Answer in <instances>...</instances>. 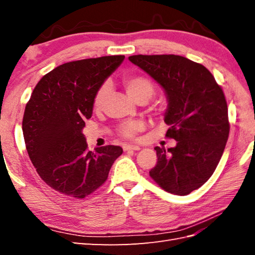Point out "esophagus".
Here are the masks:
<instances>
[{"label": "esophagus", "instance_id": "obj_1", "mask_svg": "<svg viewBox=\"0 0 255 255\" xmlns=\"http://www.w3.org/2000/svg\"><path fill=\"white\" fill-rule=\"evenodd\" d=\"M124 151H138L141 148L139 147V145H131V144H124L123 147Z\"/></svg>", "mask_w": 255, "mask_h": 255}]
</instances>
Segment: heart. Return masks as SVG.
Returning a JSON list of instances; mask_svg holds the SVG:
<instances>
[{
	"label": "heart",
	"mask_w": 255,
	"mask_h": 255,
	"mask_svg": "<svg viewBox=\"0 0 255 255\" xmlns=\"http://www.w3.org/2000/svg\"><path fill=\"white\" fill-rule=\"evenodd\" d=\"M124 85L126 88L128 95L133 99L134 101L138 99H147L149 100L154 93V84L149 78L140 74H132L129 77L125 78ZM110 93V85L108 83H103L99 89L96 90L94 99H93V106L95 110H100L102 105L104 104L106 97ZM143 125L141 122L138 121H130L126 122L121 125L118 131L123 138L132 139L136 132L141 130Z\"/></svg>",
	"instance_id": "b5f03b06"
}]
</instances>
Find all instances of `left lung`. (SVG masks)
Returning <instances> with one entry per match:
<instances>
[{
    "instance_id": "obj_1",
    "label": "left lung",
    "mask_w": 255,
    "mask_h": 255,
    "mask_svg": "<svg viewBox=\"0 0 255 255\" xmlns=\"http://www.w3.org/2000/svg\"><path fill=\"white\" fill-rule=\"evenodd\" d=\"M164 89L169 125L165 137L176 147H155L150 176L164 191L185 196L209 180L229 137L228 106L221 86L203 64L175 55L129 57Z\"/></svg>"
}]
</instances>
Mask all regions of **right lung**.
I'll return each instance as SVG.
<instances>
[{"label": "right lung", "mask_w": 255, "mask_h": 255, "mask_svg": "<svg viewBox=\"0 0 255 255\" xmlns=\"http://www.w3.org/2000/svg\"><path fill=\"white\" fill-rule=\"evenodd\" d=\"M125 56L63 63L40 79L27 102L23 133L31 163L47 185L66 196L84 198L105 183L123 149H88L82 130L93 111L96 90Z\"/></svg>", "instance_id": "1"}]
</instances>
